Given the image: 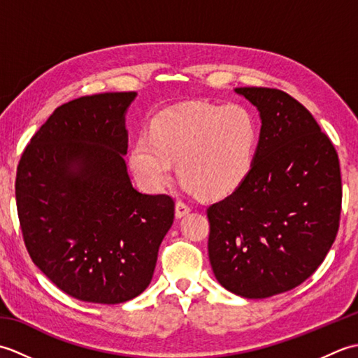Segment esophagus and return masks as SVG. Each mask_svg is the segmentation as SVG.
<instances>
[{
    "label": "esophagus",
    "instance_id": "1",
    "mask_svg": "<svg viewBox=\"0 0 358 358\" xmlns=\"http://www.w3.org/2000/svg\"><path fill=\"white\" fill-rule=\"evenodd\" d=\"M189 212H191V206H189L186 201L178 200L177 203H175V217H177V218L187 215Z\"/></svg>",
    "mask_w": 358,
    "mask_h": 358
}]
</instances>
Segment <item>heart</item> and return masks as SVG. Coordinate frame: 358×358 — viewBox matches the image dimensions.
I'll use <instances>...</instances> for the list:
<instances>
[{"mask_svg": "<svg viewBox=\"0 0 358 358\" xmlns=\"http://www.w3.org/2000/svg\"><path fill=\"white\" fill-rule=\"evenodd\" d=\"M257 143V121L245 106L185 103L158 113L150 138L141 135L132 144L129 167L144 189L157 192L178 162L187 189L204 199H220L245 183Z\"/></svg>", "mask_w": 358, "mask_h": 358, "instance_id": "1", "label": "heart"}]
</instances>
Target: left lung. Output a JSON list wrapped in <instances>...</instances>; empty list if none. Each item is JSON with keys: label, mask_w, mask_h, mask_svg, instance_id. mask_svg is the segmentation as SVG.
<instances>
[{"label": "left lung", "mask_w": 358, "mask_h": 358, "mask_svg": "<svg viewBox=\"0 0 358 358\" xmlns=\"http://www.w3.org/2000/svg\"><path fill=\"white\" fill-rule=\"evenodd\" d=\"M260 112L254 166L237 191L208 208V250L218 283L245 299L301 285L338 231L337 150L310 112L283 90L237 87Z\"/></svg>", "instance_id": "left-lung-1"}]
</instances>
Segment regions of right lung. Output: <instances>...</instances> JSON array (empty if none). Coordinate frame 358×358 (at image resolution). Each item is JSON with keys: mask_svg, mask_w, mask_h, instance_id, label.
<instances>
[{"mask_svg": "<svg viewBox=\"0 0 358 358\" xmlns=\"http://www.w3.org/2000/svg\"><path fill=\"white\" fill-rule=\"evenodd\" d=\"M135 96L108 92L59 106L17 169L27 252L77 300L117 305L140 295L173 223L172 196L138 192L127 173L124 115Z\"/></svg>", "mask_w": 358, "mask_h": 358, "instance_id": "add662e5", "label": "right lung"}]
</instances>
